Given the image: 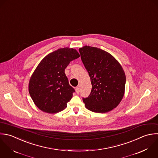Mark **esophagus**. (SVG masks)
I'll use <instances>...</instances> for the list:
<instances>
[{"label":"esophagus","instance_id":"1","mask_svg":"<svg viewBox=\"0 0 158 158\" xmlns=\"http://www.w3.org/2000/svg\"><path fill=\"white\" fill-rule=\"evenodd\" d=\"M76 93L78 94H79V92H80V87H79V86H78V87H77L76 88Z\"/></svg>","mask_w":158,"mask_h":158}]
</instances>
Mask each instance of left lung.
Listing matches in <instances>:
<instances>
[{
  "label": "left lung",
  "mask_w": 158,
  "mask_h": 158,
  "mask_svg": "<svg viewBox=\"0 0 158 158\" xmlns=\"http://www.w3.org/2000/svg\"><path fill=\"white\" fill-rule=\"evenodd\" d=\"M79 51L92 85L88 97L82 98L86 108L99 113L111 111L124 94L126 79L122 66L111 54L100 48L86 45Z\"/></svg>",
  "instance_id": "obj_1"
}]
</instances>
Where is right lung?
<instances>
[{
  "mask_svg": "<svg viewBox=\"0 0 158 158\" xmlns=\"http://www.w3.org/2000/svg\"><path fill=\"white\" fill-rule=\"evenodd\" d=\"M79 56L75 49L60 48L48 54L38 64L30 79L29 92L40 110L56 113L67 107L75 90L69 84L64 69Z\"/></svg>",
  "mask_w": 158,
  "mask_h": 158,
  "instance_id": "1",
  "label": "right lung"
}]
</instances>
